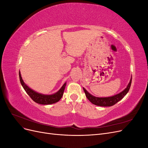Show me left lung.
<instances>
[{
  "mask_svg": "<svg viewBox=\"0 0 148 148\" xmlns=\"http://www.w3.org/2000/svg\"><path fill=\"white\" fill-rule=\"evenodd\" d=\"M132 79V78H131L127 88H125L124 90H123L122 92H119V94H117V95H115L113 96H110V97H98L91 95V94L89 93L84 88H83V90L84 91L85 95H86V97L88 98V99L90 101L92 104H95L96 106H102V107L112 106L114 104H115L116 103H117L119 101L125 97V96L128 93L129 89L131 86Z\"/></svg>",
  "mask_w": 148,
  "mask_h": 148,
  "instance_id": "left-lung-1",
  "label": "left lung"
}]
</instances>
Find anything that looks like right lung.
<instances>
[{
  "label": "right lung",
  "mask_w": 148,
  "mask_h": 148,
  "mask_svg": "<svg viewBox=\"0 0 148 148\" xmlns=\"http://www.w3.org/2000/svg\"><path fill=\"white\" fill-rule=\"evenodd\" d=\"M19 77H20V81L22 86L24 88L26 93L29 96V97L32 99L35 102L38 103L39 104H43V105H49L54 104V103L57 102L59 101L60 99L62 98L63 94L64 92V89L66 86V82L63 84V86L59 89V91L56 92L52 95H43L41 93H39L36 91H34L33 89H31L26 85L24 81L22 79L20 71H19Z\"/></svg>",
  "instance_id": "obj_1"
}]
</instances>
